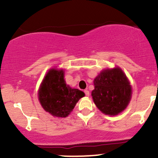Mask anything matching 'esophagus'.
Segmentation results:
<instances>
[{
	"instance_id": "obj_1",
	"label": "esophagus",
	"mask_w": 158,
	"mask_h": 158,
	"mask_svg": "<svg viewBox=\"0 0 158 158\" xmlns=\"http://www.w3.org/2000/svg\"><path fill=\"white\" fill-rule=\"evenodd\" d=\"M84 92H85V95H86V96H89V92L88 90H85V91H84Z\"/></svg>"
}]
</instances>
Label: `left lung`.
<instances>
[{
	"mask_svg": "<svg viewBox=\"0 0 158 158\" xmlns=\"http://www.w3.org/2000/svg\"><path fill=\"white\" fill-rule=\"evenodd\" d=\"M94 103L106 114L116 115L124 111L131 98L128 78L118 67L102 70L94 79Z\"/></svg>",
	"mask_w": 158,
	"mask_h": 158,
	"instance_id": "left-lung-1",
	"label": "left lung"
}]
</instances>
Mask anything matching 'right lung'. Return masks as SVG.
I'll return each mask as SVG.
<instances>
[{
	"label": "right lung",
	"mask_w": 158,
	"mask_h": 158,
	"mask_svg": "<svg viewBox=\"0 0 158 158\" xmlns=\"http://www.w3.org/2000/svg\"><path fill=\"white\" fill-rule=\"evenodd\" d=\"M85 93L66 83L63 69H51L44 77L39 92L40 102L52 116L66 118Z\"/></svg>",
	"instance_id": "right-lung-1"
}]
</instances>
